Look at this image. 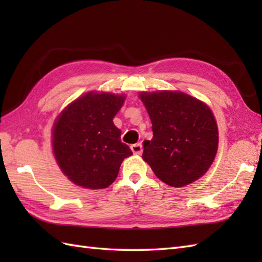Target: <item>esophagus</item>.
Masks as SVG:
<instances>
[{"mask_svg":"<svg viewBox=\"0 0 262 262\" xmlns=\"http://www.w3.org/2000/svg\"><path fill=\"white\" fill-rule=\"evenodd\" d=\"M132 151L134 154H141L143 152V145L141 143H137V144H133V145L130 146Z\"/></svg>","mask_w":262,"mask_h":262,"instance_id":"1","label":"esophagus"}]
</instances>
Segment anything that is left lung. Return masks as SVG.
<instances>
[{"instance_id":"8db88e82","label":"left lung","mask_w":262,"mask_h":262,"mask_svg":"<svg viewBox=\"0 0 262 262\" xmlns=\"http://www.w3.org/2000/svg\"><path fill=\"white\" fill-rule=\"evenodd\" d=\"M153 138L144 141L143 159L161 181L180 188L203 177L219 146L215 117L207 104L176 91L143 92Z\"/></svg>"}]
</instances>
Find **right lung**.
<instances>
[{
  "label": "right lung",
  "mask_w": 262,
  "mask_h": 262,
  "mask_svg": "<svg viewBox=\"0 0 262 262\" xmlns=\"http://www.w3.org/2000/svg\"><path fill=\"white\" fill-rule=\"evenodd\" d=\"M124 101L125 97L118 94L89 92L70 103L55 121V159L75 185L107 188L116 180L124 159L133 154L113 121Z\"/></svg>",
  "instance_id": "obj_1"
}]
</instances>
